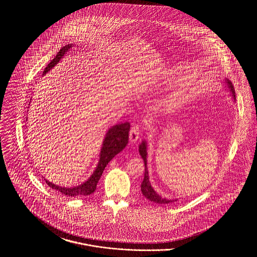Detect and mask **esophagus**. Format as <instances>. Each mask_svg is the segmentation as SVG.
<instances>
[{
    "mask_svg": "<svg viewBox=\"0 0 257 257\" xmlns=\"http://www.w3.org/2000/svg\"><path fill=\"white\" fill-rule=\"evenodd\" d=\"M140 135H141V129L139 125H134L129 133V140L131 143H136L139 139H140Z\"/></svg>",
    "mask_w": 257,
    "mask_h": 257,
    "instance_id": "1",
    "label": "esophagus"
}]
</instances>
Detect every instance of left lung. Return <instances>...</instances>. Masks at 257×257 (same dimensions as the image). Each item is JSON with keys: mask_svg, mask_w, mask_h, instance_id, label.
Masks as SVG:
<instances>
[{"mask_svg": "<svg viewBox=\"0 0 257 257\" xmlns=\"http://www.w3.org/2000/svg\"><path fill=\"white\" fill-rule=\"evenodd\" d=\"M225 81H226V84H227V86H228L229 90H230L231 93H232L233 99H235V91H234V89H233L231 82H229L228 80H225ZM147 142L144 141V142L140 145V147H139V152H140L142 158L144 159V162H145V168H146V170H145V178H144V181L142 182V185H141L142 194L146 196L147 199H149L150 201H153V202L158 203V204H168V203H171V202H173V201H176V199H175V200H174V199H167V198L162 197V196L158 195V194L154 191V189L152 188L151 184L149 182L148 171H147Z\"/></svg>", "mask_w": 257, "mask_h": 257, "instance_id": "8db88e82", "label": "left lung"}]
</instances>
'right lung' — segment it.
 Wrapping results in <instances>:
<instances>
[{
	"mask_svg": "<svg viewBox=\"0 0 257 257\" xmlns=\"http://www.w3.org/2000/svg\"><path fill=\"white\" fill-rule=\"evenodd\" d=\"M73 44H68L62 47L60 52L57 54V56L51 61L49 64L45 67L43 75L49 72L50 70L59 63L61 59L63 56L72 48ZM129 130H130V123L125 122L116 124L112 127H110L108 130L106 137L104 139L102 148L100 151V159L98 162L97 167L91 176L86 180L85 183L81 184L79 186L72 187V188H66V187H61L56 184H53L48 180L44 179L50 188L59 191L62 195L67 196H89L93 194V192L96 189L98 181L105 170L106 166L110 160L112 159L116 154H118L120 151H122L123 148L127 146L128 140H129Z\"/></svg>",
	"mask_w": 257,
	"mask_h": 257,
	"instance_id": "1",
	"label": "right lung"
}]
</instances>
